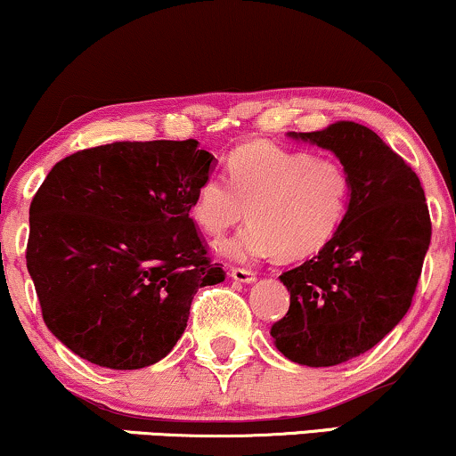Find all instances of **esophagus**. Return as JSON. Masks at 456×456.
Instances as JSON below:
<instances>
[{
	"label": "esophagus",
	"instance_id": "obj_1",
	"mask_svg": "<svg viewBox=\"0 0 456 456\" xmlns=\"http://www.w3.org/2000/svg\"><path fill=\"white\" fill-rule=\"evenodd\" d=\"M230 276H232V280H236V282H242V284H251L257 280L255 272L245 270V267H232V270H230Z\"/></svg>",
	"mask_w": 456,
	"mask_h": 456
}]
</instances>
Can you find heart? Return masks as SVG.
<instances>
[{"label": "heart", "mask_w": 456, "mask_h": 456, "mask_svg": "<svg viewBox=\"0 0 456 456\" xmlns=\"http://www.w3.org/2000/svg\"><path fill=\"white\" fill-rule=\"evenodd\" d=\"M351 176L340 161L292 151L272 142H248L228 158V178L209 176L197 186L191 217L220 240L247 217L248 226L224 247L234 261L276 253L282 261L320 253L345 222Z\"/></svg>", "instance_id": "obj_1"}]
</instances>
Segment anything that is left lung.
Wrapping results in <instances>:
<instances>
[{
	"instance_id": "8db88e82",
	"label": "left lung",
	"mask_w": 456,
	"mask_h": 456,
	"mask_svg": "<svg viewBox=\"0 0 456 456\" xmlns=\"http://www.w3.org/2000/svg\"><path fill=\"white\" fill-rule=\"evenodd\" d=\"M289 136L340 159L351 203L332 242L280 276L290 307L270 334L286 359L332 367L370 351L407 314L432 222L417 174L373 130L336 122Z\"/></svg>"
}]
</instances>
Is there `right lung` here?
I'll use <instances>...</instances> for the list:
<instances>
[{"mask_svg":"<svg viewBox=\"0 0 456 456\" xmlns=\"http://www.w3.org/2000/svg\"><path fill=\"white\" fill-rule=\"evenodd\" d=\"M214 155L189 141L110 142L58 161L30 203L27 267L45 326L80 359L141 370L172 351L211 264L189 217Z\"/></svg>","mask_w":456,"mask_h":456,"instance_id":"right-lung-1","label":"right lung"}]
</instances>
